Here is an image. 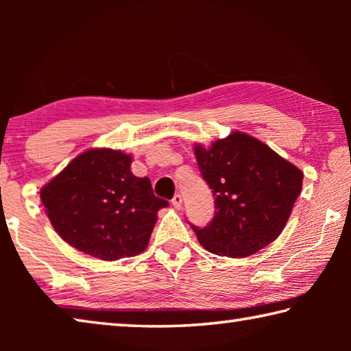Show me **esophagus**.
Wrapping results in <instances>:
<instances>
[{
	"instance_id": "1",
	"label": "esophagus",
	"mask_w": 351,
	"mask_h": 351,
	"mask_svg": "<svg viewBox=\"0 0 351 351\" xmlns=\"http://www.w3.org/2000/svg\"><path fill=\"white\" fill-rule=\"evenodd\" d=\"M171 204H173V207H176V209H180V207L182 206V197L180 193H176L173 199H171Z\"/></svg>"
}]
</instances>
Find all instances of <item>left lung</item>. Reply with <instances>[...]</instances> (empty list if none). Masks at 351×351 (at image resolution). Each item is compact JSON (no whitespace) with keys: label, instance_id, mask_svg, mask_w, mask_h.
<instances>
[{"label":"left lung","instance_id":"left-lung-1","mask_svg":"<svg viewBox=\"0 0 351 351\" xmlns=\"http://www.w3.org/2000/svg\"><path fill=\"white\" fill-rule=\"evenodd\" d=\"M195 156L215 198V217L199 229V245L221 257H247L274 241L287 226L304 173L257 138L232 132Z\"/></svg>","mask_w":351,"mask_h":351}]
</instances>
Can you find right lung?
<instances>
[{"instance_id": "right-lung-1", "label": "right lung", "mask_w": 351, "mask_h": 351, "mask_svg": "<svg viewBox=\"0 0 351 351\" xmlns=\"http://www.w3.org/2000/svg\"><path fill=\"white\" fill-rule=\"evenodd\" d=\"M133 156L90 148L40 190L52 228L93 257L114 261L144 252L165 199L153 195L148 178L132 173Z\"/></svg>"}]
</instances>
